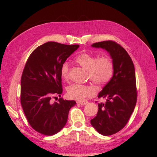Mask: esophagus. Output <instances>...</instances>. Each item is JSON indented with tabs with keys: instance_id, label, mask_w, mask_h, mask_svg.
<instances>
[{
	"instance_id": "esophagus-1",
	"label": "esophagus",
	"mask_w": 157,
	"mask_h": 157,
	"mask_svg": "<svg viewBox=\"0 0 157 157\" xmlns=\"http://www.w3.org/2000/svg\"><path fill=\"white\" fill-rule=\"evenodd\" d=\"M77 103L78 104H80L81 105H86V104L88 103V101L86 100H83V101H77Z\"/></svg>"
}]
</instances>
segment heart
<instances>
[{
  "mask_svg": "<svg viewBox=\"0 0 157 157\" xmlns=\"http://www.w3.org/2000/svg\"><path fill=\"white\" fill-rule=\"evenodd\" d=\"M77 63L86 69L92 81L98 85L107 84L113 77L114 65L112 59L108 56L98 57L88 53H82L77 56ZM69 66L67 62L62 63L60 68L61 77L67 79ZM67 96L69 98L83 100L92 96L95 90L90 85L74 84L67 88Z\"/></svg>",
  "mask_w": 157,
  "mask_h": 157,
  "instance_id": "b5f03b06",
  "label": "heart"
}]
</instances>
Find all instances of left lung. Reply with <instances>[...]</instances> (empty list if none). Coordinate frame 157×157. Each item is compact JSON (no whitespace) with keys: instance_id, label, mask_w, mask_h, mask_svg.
<instances>
[{"instance_id":"8db88e82","label":"left lung","mask_w":157,"mask_h":157,"mask_svg":"<svg viewBox=\"0 0 157 157\" xmlns=\"http://www.w3.org/2000/svg\"><path fill=\"white\" fill-rule=\"evenodd\" d=\"M92 47L106 50L114 65L112 78L98 96L105 98L106 102L98 103L97 115L90 121L98 133L110 136L125 126L135 108L137 90L134 65L127 52L115 42H96Z\"/></svg>"}]
</instances>
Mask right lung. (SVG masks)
Instances as JSON below:
<instances>
[{
  "label": "right lung",
  "mask_w": 157,
  "mask_h": 157,
  "mask_svg": "<svg viewBox=\"0 0 157 157\" xmlns=\"http://www.w3.org/2000/svg\"><path fill=\"white\" fill-rule=\"evenodd\" d=\"M79 45L48 42L31 54L21 79V104L31 126L46 136H53L65 126L74 100L50 101L62 93L60 68Z\"/></svg>",
  "instance_id": "right-lung-1"
}]
</instances>
